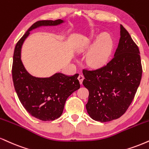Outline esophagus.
<instances>
[{
    "instance_id": "34e87169",
    "label": "esophagus",
    "mask_w": 149,
    "mask_h": 149,
    "mask_svg": "<svg viewBox=\"0 0 149 149\" xmlns=\"http://www.w3.org/2000/svg\"><path fill=\"white\" fill-rule=\"evenodd\" d=\"M78 80H79L80 83L82 84V81H83V80H84V76H82V75H79L78 77Z\"/></svg>"
}]
</instances>
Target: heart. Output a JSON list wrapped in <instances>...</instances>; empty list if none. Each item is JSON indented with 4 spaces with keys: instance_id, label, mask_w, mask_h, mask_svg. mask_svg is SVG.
<instances>
[{
    "instance_id": "1",
    "label": "heart",
    "mask_w": 149,
    "mask_h": 149,
    "mask_svg": "<svg viewBox=\"0 0 149 149\" xmlns=\"http://www.w3.org/2000/svg\"><path fill=\"white\" fill-rule=\"evenodd\" d=\"M95 36H92L85 43L82 49L91 48L87 55V62L92 66L101 64L107 59L112 47V41L109 35L104 34L96 40Z\"/></svg>"
}]
</instances>
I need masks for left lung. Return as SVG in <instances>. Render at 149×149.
<instances>
[{
    "instance_id": "obj_1",
    "label": "left lung",
    "mask_w": 149,
    "mask_h": 149,
    "mask_svg": "<svg viewBox=\"0 0 149 149\" xmlns=\"http://www.w3.org/2000/svg\"><path fill=\"white\" fill-rule=\"evenodd\" d=\"M120 29L112 60L96 69L82 70V84L89 90L86 109L91 118L101 122L118 119L126 112L141 79L139 48L122 25Z\"/></svg>"
}]
</instances>
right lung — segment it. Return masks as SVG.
Here are the masks:
<instances>
[{
    "label": "right lung",
    "instance_id": "add662e5",
    "mask_svg": "<svg viewBox=\"0 0 149 149\" xmlns=\"http://www.w3.org/2000/svg\"><path fill=\"white\" fill-rule=\"evenodd\" d=\"M63 22L61 19L37 21L19 39L14 48L12 69L14 89L24 108L42 121H53L62 115L67 98L80 88L79 74L68 76L57 73L49 78L31 76L21 62V47L32 30L40 26H57Z\"/></svg>",
    "mask_w": 149,
    "mask_h": 149
}]
</instances>
